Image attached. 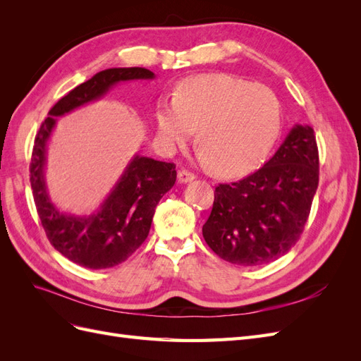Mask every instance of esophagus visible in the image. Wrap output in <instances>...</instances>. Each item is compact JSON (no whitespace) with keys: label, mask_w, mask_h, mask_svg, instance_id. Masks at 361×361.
Listing matches in <instances>:
<instances>
[{"label":"esophagus","mask_w":361,"mask_h":361,"mask_svg":"<svg viewBox=\"0 0 361 361\" xmlns=\"http://www.w3.org/2000/svg\"><path fill=\"white\" fill-rule=\"evenodd\" d=\"M195 179V176L194 174L191 173V171H188V170H180L179 173H178V182L179 183H187V182H191V180H194Z\"/></svg>","instance_id":"esophagus-1"}]
</instances>
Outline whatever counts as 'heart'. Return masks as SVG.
I'll use <instances>...</instances> for the list:
<instances>
[{
	"mask_svg": "<svg viewBox=\"0 0 361 361\" xmlns=\"http://www.w3.org/2000/svg\"><path fill=\"white\" fill-rule=\"evenodd\" d=\"M157 125L167 145H183L197 130L200 159L235 178L265 161L281 129V104L269 87L224 73L183 81L178 97L157 108Z\"/></svg>",
	"mask_w": 361,
	"mask_h": 361,
	"instance_id": "heart-1",
	"label": "heart"
}]
</instances>
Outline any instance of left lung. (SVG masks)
Masks as SVG:
<instances>
[{
    "instance_id": "left-lung-1",
    "label": "left lung",
    "mask_w": 361,
    "mask_h": 361,
    "mask_svg": "<svg viewBox=\"0 0 361 361\" xmlns=\"http://www.w3.org/2000/svg\"><path fill=\"white\" fill-rule=\"evenodd\" d=\"M319 182V154L310 126L295 125L264 167L220 183L203 224L216 256L241 267H259L286 255L307 223Z\"/></svg>"
}]
</instances>
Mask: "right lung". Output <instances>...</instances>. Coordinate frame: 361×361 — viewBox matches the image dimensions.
<instances>
[{
	"label": "right lung",
	"mask_w": 361,
	"mask_h": 361,
	"mask_svg": "<svg viewBox=\"0 0 361 361\" xmlns=\"http://www.w3.org/2000/svg\"><path fill=\"white\" fill-rule=\"evenodd\" d=\"M145 68H113L80 84L49 110L35 138L30 182L36 209L49 243L73 264L90 269L111 268L125 262L146 241L155 207L176 182V166L135 155L113 191L92 215L60 212L49 200L45 185L47 143L59 116L93 102L120 81L154 80Z\"/></svg>",
	"instance_id": "1"
}]
</instances>
